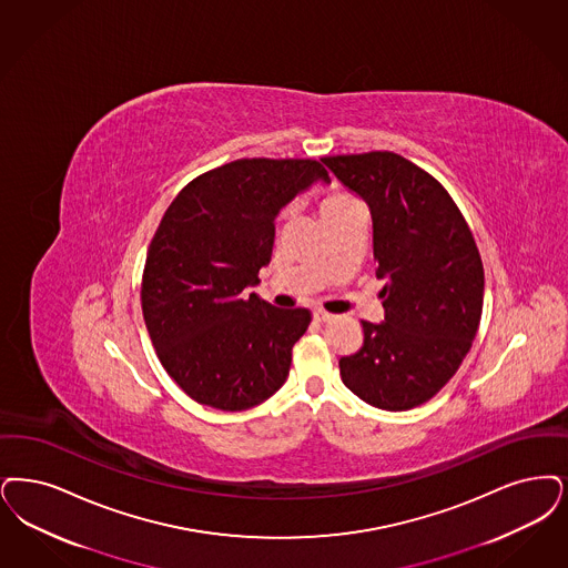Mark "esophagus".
<instances>
[{
  "instance_id": "esophagus-1",
  "label": "esophagus",
  "mask_w": 568,
  "mask_h": 568,
  "mask_svg": "<svg viewBox=\"0 0 568 568\" xmlns=\"http://www.w3.org/2000/svg\"><path fill=\"white\" fill-rule=\"evenodd\" d=\"M313 318L318 321V323H327V321H332V318H334V315H329V313H325V311L317 308V311H313Z\"/></svg>"
}]
</instances>
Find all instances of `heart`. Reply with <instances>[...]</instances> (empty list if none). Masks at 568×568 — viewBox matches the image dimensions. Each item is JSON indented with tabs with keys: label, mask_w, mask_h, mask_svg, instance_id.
<instances>
[{
	"label": "heart",
	"mask_w": 568,
	"mask_h": 568,
	"mask_svg": "<svg viewBox=\"0 0 568 568\" xmlns=\"http://www.w3.org/2000/svg\"><path fill=\"white\" fill-rule=\"evenodd\" d=\"M317 203L321 217H327V215L338 213L342 209H348V206L357 204V201L348 192L341 190V187H329V190L318 194Z\"/></svg>",
	"instance_id": "obj_1"
}]
</instances>
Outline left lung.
Masks as SVG:
<instances>
[{
  "label": "left lung",
  "mask_w": 568,
  "mask_h": 568,
  "mask_svg": "<svg viewBox=\"0 0 568 568\" xmlns=\"http://www.w3.org/2000/svg\"><path fill=\"white\" fill-rule=\"evenodd\" d=\"M323 162L369 206L376 274L386 278L385 321H362L364 344L342 357V383L374 408H416L453 378L476 338L484 266L474 234L446 187L399 154Z\"/></svg>",
  "instance_id": "1"
}]
</instances>
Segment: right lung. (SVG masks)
I'll list each match as a JSON object with an SVG mask.
<instances>
[{
  "mask_svg": "<svg viewBox=\"0 0 568 568\" xmlns=\"http://www.w3.org/2000/svg\"><path fill=\"white\" fill-rule=\"evenodd\" d=\"M317 160L241 159L206 171L169 204L150 243L141 308L160 364L194 402L241 412L287 381L306 308L247 287L271 262L278 211L313 183Z\"/></svg>",
  "mask_w": 568,
  "mask_h": 568,
  "instance_id": "1",
  "label": "right lung"
}]
</instances>
